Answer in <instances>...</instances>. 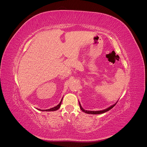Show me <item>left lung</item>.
<instances>
[{
    "label": "left lung",
    "mask_w": 147,
    "mask_h": 147,
    "mask_svg": "<svg viewBox=\"0 0 147 147\" xmlns=\"http://www.w3.org/2000/svg\"><path fill=\"white\" fill-rule=\"evenodd\" d=\"M117 103H116V104H117ZM116 104H113V105H112V106L109 107V108L106 109H105V110H100V111H89V110H84V109L82 108V107L81 106L80 104V102H79V104H80V107L81 110L83 111V112L86 113H88V114H95V115H97V114H101V113H105V112H107V111L110 110V109H112L113 107H114L115 105H116Z\"/></svg>",
    "instance_id": "left-lung-1"
}]
</instances>
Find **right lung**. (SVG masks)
Here are the masks:
<instances>
[{"label":"right lung","instance_id":"right-lung-1","mask_svg":"<svg viewBox=\"0 0 147 147\" xmlns=\"http://www.w3.org/2000/svg\"><path fill=\"white\" fill-rule=\"evenodd\" d=\"M62 100H63V99H62V100H61L60 103H59L58 105H57V106L55 107H53V108H51V109H47V110H40V109H38V110H40V111H47V112H50H50H51V111H56V110H58V109L60 108L61 103H62Z\"/></svg>","mask_w":147,"mask_h":147}]
</instances>
